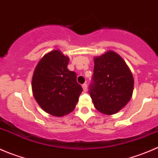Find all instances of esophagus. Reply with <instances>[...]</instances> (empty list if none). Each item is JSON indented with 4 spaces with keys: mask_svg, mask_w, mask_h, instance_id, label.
Masks as SVG:
<instances>
[{
    "mask_svg": "<svg viewBox=\"0 0 158 158\" xmlns=\"http://www.w3.org/2000/svg\"><path fill=\"white\" fill-rule=\"evenodd\" d=\"M87 84L86 83H85V84H83V85H82V89H83V91L84 92H86L87 91Z\"/></svg>",
    "mask_w": 158,
    "mask_h": 158,
    "instance_id": "obj_1",
    "label": "esophagus"
}]
</instances>
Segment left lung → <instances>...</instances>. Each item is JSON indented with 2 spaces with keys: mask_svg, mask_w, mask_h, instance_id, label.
<instances>
[{
  "mask_svg": "<svg viewBox=\"0 0 158 158\" xmlns=\"http://www.w3.org/2000/svg\"><path fill=\"white\" fill-rule=\"evenodd\" d=\"M94 73L89 95L102 114H115L131 98L134 78L126 63L114 51L94 58Z\"/></svg>",
  "mask_w": 158,
  "mask_h": 158,
  "instance_id": "left-lung-1",
  "label": "left lung"
}]
</instances>
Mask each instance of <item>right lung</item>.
<instances>
[{"instance_id": "add662e5", "label": "right lung", "mask_w": 158, "mask_h": 158, "mask_svg": "<svg viewBox=\"0 0 158 158\" xmlns=\"http://www.w3.org/2000/svg\"><path fill=\"white\" fill-rule=\"evenodd\" d=\"M69 60L58 49L51 51L40 60L32 78L36 101L44 111L57 117L72 112L82 92L76 73L68 69Z\"/></svg>"}]
</instances>
